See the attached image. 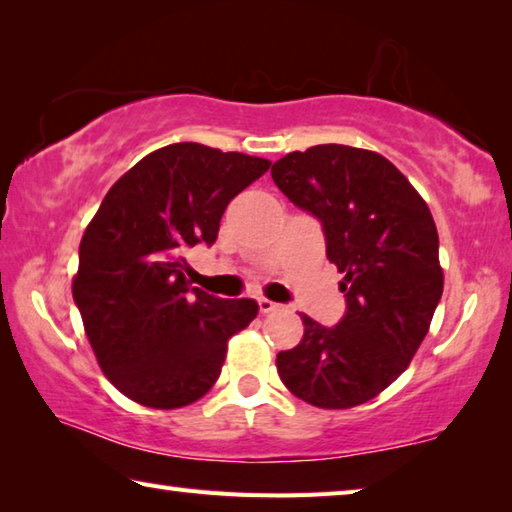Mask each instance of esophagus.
<instances>
[{"mask_svg":"<svg viewBox=\"0 0 512 512\" xmlns=\"http://www.w3.org/2000/svg\"><path fill=\"white\" fill-rule=\"evenodd\" d=\"M257 302H259V311H262V314H273V311H280L282 309L280 302H273V300H268V298H259Z\"/></svg>","mask_w":512,"mask_h":512,"instance_id":"obj_1","label":"esophagus"}]
</instances>
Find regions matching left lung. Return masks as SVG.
Instances as JSON below:
<instances>
[{"label": "left lung", "mask_w": 512, "mask_h": 512, "mask_svg": "<svg viewBox=\"0 0 512 512\" xmlns=\"http://www.w3.org/2000/svg\"><path fill=\"white\" fill-rule=\"evenodd\" d=\"M289 201L320 221L327 259L345 275L334 327L302 316L305 334L277 354V375L318 409H350L402 375L443 296L438 232L395 164L343 144L293 151L271 169Z\"/></svg>", "instance_id": "left-lung-1"}]
</instances>
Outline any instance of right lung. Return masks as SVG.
Instances as JSON below:
<instances>
[{"label": "right lung", "instance_id": "add662e5", "mask_svg": "<svg viewBox=\"0 0 512 512\" xmlns=\"http://www.w3.org/2000/svg\"><path fill=\"white\" fill-rule=\"evenodd\" d=\"M271 167L196 142L169 144L124 173L79 248L72 296L103 375L153 409H180L221 375L232 334L259 305L192 287L185 253L212 246L225 207Z\"/></svg>", "mask_w": 512, "mask_h": 512}]
</instances>
